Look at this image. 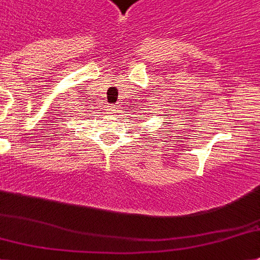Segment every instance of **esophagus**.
Instances as JSON below:
<instances>
[{
    "label": "esophagus",
    "mask_w": 260,
    "mask_h": 260,
    "mask_svg": "<svg viewBox=\"0 0 260 260\" xmlns=\"http://www.w3.org/2000/svg\"><path fill=\"white\" fill-rule=\"evenodd\" d=\"M113 109H115V107H113Z\"/></svg>",
    "instance_id": "esophagus-1"
}]
</instances>
